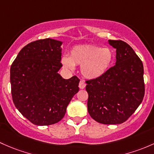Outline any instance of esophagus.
<instances>
[{
	"label": "esophagus",
	"mask_w": 154,
	"mask_h": 154,
	"mask_svg": "<svg viewBox=\"0 0 154 154\" xmlns=\"http://www.w3.org/2000/svg\"><path fill=\"white\" fill-rule=\"evenodd\" d=\"M86 87V84L84 82L83 80H81L80 82H79V88L80 89H84Z\"/></svg>",
	"instance_id": "1"
}]
</instances>
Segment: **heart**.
<instances>
[{
	"label": "heart",
	"instance_id": "b5f03b06",
	"mask_svg": "<svg viewBox=\"0 0 154 154\" xmlns=\"http://www.w3.org/2000/svg\"><path fill=\"white\" fill-rule=\"evenodd\" d=\"M113 51L108 47L95 45L77 46L72 50L69 57L61 59L64 66L74 69L75 64L81 65V72L87 79H97L104 75L111 66Z\"/></svg>",
	"mask_w": 154,
	"mask_h": 154
}]
</instances>
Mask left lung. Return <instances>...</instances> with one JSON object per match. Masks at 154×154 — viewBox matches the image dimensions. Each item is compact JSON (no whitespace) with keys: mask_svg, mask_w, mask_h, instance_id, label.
I'll list each match as a JSON object with an SVG mask.
<instances>
[{"mask_svg":"<svg viewBox=\"0 0 154 154\" xmlns=\"http://www.w3.org/2000/svg\"><path fill=\"white\" fill-rule=\"evenodd\" d=\"M116 49V64L97 79L86 81L88 110L104 125L122 124L136 111L145 95L143 64L132 47L121 40H109Z\"/></svg>","mask_w":154,"mask_h":154,"instance_id":"left-lung-1","label":"left lung"}]
</instances>
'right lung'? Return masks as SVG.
I'll return each instance as SVG.
<instances>
[{"label": "right lung", "instance_id": "add662e5", "mask_svg": "<svg viewBox=\"0 0 154 154\" xmlns=\"http://www.w3.org/2000/svg\"><path fill=\"white\" fill-rule=\"evenodd\" d=\"M62 42L41 39L25 46L10 68L12 100L19 112L32 124L50 125L61 121L74 95L79 79H64L58 73L62 66Z\"/></svg>", "mask_w": 154, "mask_h": 154}]
</instances>
